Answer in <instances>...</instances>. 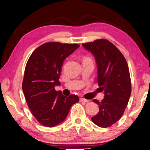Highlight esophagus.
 Wrapping results in <instances>:
<instances>
[{"label": "esophagus", "instance_id": "obj_1", "mask_svg": "<svg viewBox=\"0 0 150 150\" xmlns=\"http://www.w3.org/2000/svg\"><path fill=\"white\" fill-rule=\"evenodd\" d=\"M80 102H85V103H88L90 102V100H87V99H85L83 98H79Z\"/></svg>", "mask_w": 150, "mask_h": 150}]
</instances>
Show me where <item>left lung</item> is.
Instances as JSON below:
<instances>
[{"label":"left lung","instance_id":"8db88e82","mask_svg":"<svg viewBox=\"0 0 150 150\" xmlns=\"http://www.w3.org/2000/svg\"><path fill=\"white\" fill-rule=\"evenodd\" d=\"M95 58L98 83L104 98L99 105V112L92 121L102 128L112 126L123 115L131 94V81L126 60L120 50L106 39H98L82 44Z\"/></svg>","mask_w":150,"mask_h":150}]
</instances>
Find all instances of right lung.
<instances>
[{
    "mask_svg": "<svg viewBox=\"0 0 150 150\" xmlns=\"http://www.w3.org/2000/svg\"><path fill=\"white\" fill-rule=\"evenodd\" d=\"M79 47L77 44L50 42L33 52L25 68L22 90L27 105L38 122L54 127L66 119L71 106L79 102L75 94L65 96L55 86L64 60Z\"/></svg>",
    "mask_w": 150,
    "mask_h": 150,
    "instance_id": "right-lung-1",
    "label": "right lung"
}]
</instances>
